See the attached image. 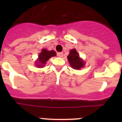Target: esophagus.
Segmentation results:
<instances>
[{"label": "esophagus", "mask_w": 122, "mask_h": 122, "mask_svg": "<svg viewBox=\"0 0 122 122\" xmlns=\"http://www.w3.org/2000/svg\"><path fill=\"white\" fill-rule=\"evenodd\" d=\"M57 55L58 57H62L63 56V52H58V53L57 54Z\"/></svg>", "instance_id": "1"}]
</instances>
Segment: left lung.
<instances>
[{
  "label": "left lung",
  "mask_w": 122,
  "mask_h": 122,
  "mask_svg": "<svg viewBox=\"0 0 122 122\" xmlns=\"http://www.w3.org/2000/svg\"><path fill=\"white\" fill-rule=\"evenodd\" d=\"M67 57L70 66L75 70H80L85 65L84 61L80 58L76 50L75 49L71 50Z\"/></svg>",
  "instance_id": "obj_1"
}]
</instances>
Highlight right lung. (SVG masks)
Wrapping results in <instances>:
<instances>
[{
	"instance_id": "right-lung-1",
	"label": "right lung",
	"mask_w": 122,
	"mask_h": 122,
	"mask_svg": "<svg viewBox=\"0 0 122 122\" xmlns=\"http://www.w3.org/2000/svg\"><path fill=\"white\" fill-rule=\"evenodd\" d=\"M56 55L55 51H47L46 49H43L41 52L39 54V58L36 61V66L39 68H43L45 66L47 61L51 57Z\"/></svg>"
}]
</instances>
